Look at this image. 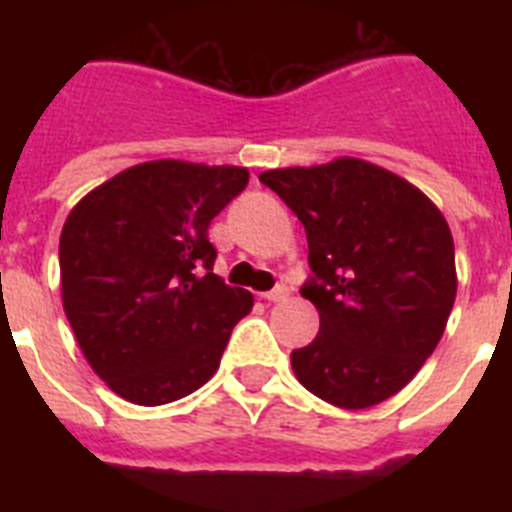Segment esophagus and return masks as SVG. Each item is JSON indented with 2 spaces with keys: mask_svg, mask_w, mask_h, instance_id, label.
<instances>
[{
  "mask_svg": "<svg viewBox=\"0 0 512 512\" xmlns=\"http://www.w3.org/2000/svg\"><path fill=\"white\" fill-rule=\"evenodd\" d=\"M261 297H264L266 302H282V300H287V289L277 287V289H271V292H264Z\"/></svg>",
  "mask_w": 512,
  "mask_h": 512,
  "instance_id": "obj_1",
  "label": "esophagus"
}]
</instances>
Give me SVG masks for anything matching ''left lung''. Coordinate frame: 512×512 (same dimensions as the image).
Segmentation results:
<instances>
[{"label": "left lung", "instance_id": "1", "mask_svg": "<svg viewBox=\"0 0 512 512\" xmlns=\"http://www.w3.org/2000/svg\"><path fill=\"white\" fill-rule=\"evenodd\" d=\"M259 182L300 217L318 307L315 341L292 351L305 390L346 410L379 405L418 374L456 300L449 223L418 187L361 158L271 169Z\"/></svg>", "mask_w": 512, "mask_h": 512}]
</instances>
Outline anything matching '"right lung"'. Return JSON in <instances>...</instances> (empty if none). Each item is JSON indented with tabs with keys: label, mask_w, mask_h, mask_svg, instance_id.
<instances>
[{
	"label": "right lung",
	"mask_w": 512,
	"mask_h": 512,
	"mask_svg": "<svg viewBox=\"0 0 512 512\" xmlns=\"http://www.w3.org/2000/svg\"><path fill=\"white\" fill-rule=\"evenodd\" d=\"M248 184L243 166L146 161L69 212L61 230L63 310L81 354L135 405L192 395L217 372L253 295L212 274V217Z\"/></svg>",
	"instance_id": "right-lung-1"
}]
</instances>
